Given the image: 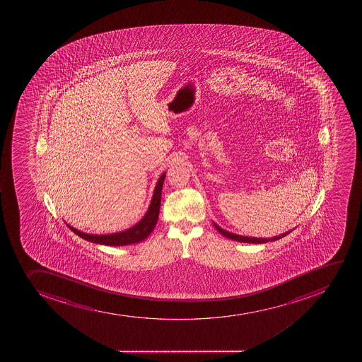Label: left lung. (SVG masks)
Masks as SVG:
<instances>
[{"label": "left lung", "mask_w": 362, "mask_h": 362, "mask_svg": "<svg viewBox=\"0 0 362 362\" xmlns=\"http://www.w3.org/2000/svg\"><path fill=\"white\" fill-rule=\"evenodd\" d=\"M215 228L216 229L218 230L219 233H222L223 236L226 237V238L237 240V242H243V243H267V242H272V240H279V238H282V237L286 236V235L289 233H282V235L272 237V238H256V237L240 236V235H235V233H228V231L223 230L222 228H219V226H216V224Z\"/></svg>", "instance_id": "obj_1"}]
</instances>
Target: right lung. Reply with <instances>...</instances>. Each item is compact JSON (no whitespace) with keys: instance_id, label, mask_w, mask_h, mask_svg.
Masks as SVG:
<instances>
[{"instance_id":"add662e5","label":"right lung","mask_w":362,"mask_h":362,"mask_svg":"<svg viewBox=\"0 0 362 362\" xmlns=\"http://www.w3.org/2000/svg\"><path fill=\"white\" fill-rule=\"evenodd\" d=\"M165 173L161 175L158 180L157 187L154 189L153 197L151 201L150 208L146 215L140 221L138 224L131 229L122 231V233H112V235H88L81 233L79 230L74 229L73 226H69L73 233L83 240H90L93 243L104 244V245H127V244L138 243L145 240L154 229L157 224L158 216H159V208H160L161 187L164 184Z\"/></svg>"}]
</instances>
